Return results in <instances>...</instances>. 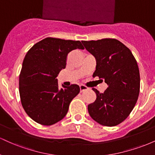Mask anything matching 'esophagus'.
Listing matches in <instances>:
<instances>
[{
  "label": "esophagus",
  "mask_w": 155,
  "mask_h": 155,
  "mask_svg": "<svg viewBox=\"0 0 155 155\" xmlns=\"http://www.w3.org/2000/svg\"><path fill=\"white\" fill-rule=\"evenodd\" d=\"M79 87H80V92H82L84 91H86V90H88L87 87L84 86V85H80Z\"/></svg>",
  "instance_id": "esophagus-1"
}]
</instances>
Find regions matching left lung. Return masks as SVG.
<instances>
[{
  "label": "left lung",
  "mask_w": 155,
  "mask_h": 155,
  "mask_svg": "<svg viewBox=\"0 0 155 155\" xmlns=\"http://www.w3.org/2000/svg\"><path fill=\"white\" fill-rule=\"evenodd\" d=\"M81 42L96 60V70L92 76L104 79L108 84L103 93L92 88L97 97L95 102L88 105L89 114L100 124L116 126L129 116L138 100V64L131 51L117 39Z\"/></svg>",
  "instance_id": "obj_1"
}]
</instances>
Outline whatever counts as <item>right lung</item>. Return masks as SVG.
<instances>
[{
  "label": "right lung",
  "instance_id": "right-lung-1",
  "mask_svg": "<svg viewBox=\"0 0 155 155\" xmlns=\"http://www.w3.org/2000/svg\"><path fill=\"white\" fill-rule=\"evenodd\" d=\"M76 49H84L79 41L49 37L27 52L19 74V95L27 114L37 123L51 125L63 120L79 93V85L60 88L56 79L65 68L68 53Z\"/></svg>",
  "mask_w": 155,
  "mask_h": 155
}]
</instances>
